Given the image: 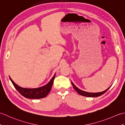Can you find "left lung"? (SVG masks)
Wrapping results in <instances>:
<instances>
[{"label":"left lung","instance_id":"1","mask_svg":"<svg viewBox=\"0 0 125 125\" xmlns=\"http://www.w3.org/2000/svg\"><path fill=\"white\" fill-rule=\"evenodd\" d=\"M71 83L73 84V88L75 89V90L79 94H80L81 95H83V96H85V97H97L98 96H100V95H102L103 94H104L106 92L107 90L110 89L109 87L107 89H106L105 91H104L103 92H97V93H90V92H85V91H82V90L79 89L78 88H77L75 85L73 84V83L72 82H71Z\"/></svg>","mask_w":125,"mask_h":125}]
</instances>
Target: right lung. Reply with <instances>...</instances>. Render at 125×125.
Segmentation results:
<instances>
[{"mask_svg":"<svg viewBox=\"0 0 125 125\" xmlns=\"http://www.w3.org/2000/svg\"><path fill=\"white\" fill-rule=\"evenodd\" d=\"M55 77V74L48 83L45 85L34 89L23 88L15 84L10 77V81L12 82L15 88L20 94L26 98L30 99H40L46 97L51 90L53 82Z\"/></svg>","mask_w":125,"mask_h":125,"instance_id":"right-lung-1","label":"right lung"}]
</instances>
